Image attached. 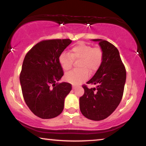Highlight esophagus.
Wrapping results in <instances>:
<instances>
[{
	"mask_svg": "<svg viewBox=\"0 0 146 146\" xmlns=\"http://www.w3.org/2000/svg\"><path fill=\"white\" fill-rule=\"evenodd\" d=\"M72 88H73V89H77V87H76V86H75V85H73Z\"/></svg>",
	"mask_w": 146,
	"mask_h": 146,
	"instance_id": "1",
	"label": "esophagus"
}]
</instances>
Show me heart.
Segmentation results:
<instances>
[{
    "label": "heart",
    "instance_id": "obj_1",
    "mask_svg": "<svg viewBox=\"0 0 146 146\" xmlns=\"http://www.w3.org/2000/svg\"><path fill=\"white\" fill-rule=\"evenodd\" d=\"M103 51L100 47H93L84 42H79L71 49L70 53H61L59 56V63L63 71L71 69L73 60L79 59L75 69L65 74V79L73 85H78L89 77L91 73L98 70L103 61Z\"/></svg>",
    "mask_w": 146,
    "mask_h": 146
}]
</instances>
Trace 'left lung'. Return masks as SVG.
I'll list each match as a JSON object with an SVG mask.
<instances>
[{
  "instance_id": "left-lung-1",
  "label": "left lung",
  "mask_w": 146,
  "mask_h": 146,
  "mask_svg": "<svg viewBox=\"0 0 146 146\" xmlns=\"http://www.w3.org/2000/svg\"><path fill=\"white\" fill-rule=\"evenodd\" d=\"M98 42L103 51L102 65L87 84L96 85L89 89L83 85L84 94L79 98L80 110L84 116L90 120L99 121L109 116L122 100L126 72L120 53L111 43L102 39Z\"/></svg>"
}]
</instances>
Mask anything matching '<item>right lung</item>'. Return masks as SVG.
<instances>
[{
	"label": "right lung",
	"mask_w": 146,
	"mask_h": 146,
	"mask_svg": "<svg viewBox=\"0 0 146 146\" xmlns=\"http://www.w3.org/2000/svg\"><path fill=\"white\" fill-rule=\"evenodd\" d=\"M69 39L46 40L26 53L20 74L22 95L27 106L42 119L55 118L62 112L70 83H56L63 75L59 56L71 44Z\"/></svg>",
	"instance_id": "right-lung-1"
}]
</instances>
